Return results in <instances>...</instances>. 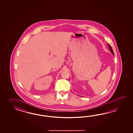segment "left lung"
Listing matches in <instances>:
<instances>
[{
  "instance_id": "left-lung-1",
  "label": "left lung",
  "mask_w": 133,
  "mask_h": 133,
  "mask_svg": "<svg viewBox=\"0 0 133 133\" xmlns=\"http://www.w3.org/2000/svg\"><path fill=\"white\" fill-rule=\"evenodd\" d=\"M108 47H109V49H110V51H111V52L112 53V54H113V56H114V52H113V49H112V48H111V45H110L109 44H108Z\"/></svg>"
}]
</instances>
